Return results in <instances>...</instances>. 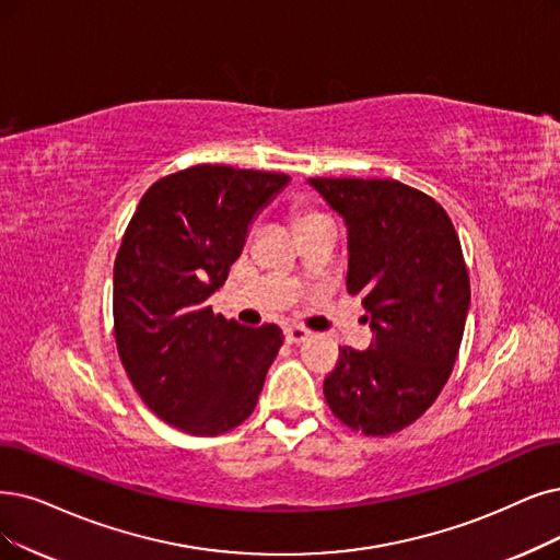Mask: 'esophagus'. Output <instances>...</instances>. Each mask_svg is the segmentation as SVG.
Instances as JSON below:
<instances>
[{
  "mask_svg": "<svg viewBox=\"0 0 560 560\" xmlns=\"http://www.w3.org/2000/svg\"><path fill=\"white\" fill-rule=\"evenodd\" d=\"M310 330L305 326H287L284 328V340L289 345H299V342H305L310 338Z\"/></svg>",
  "mask_w": 560,
  "mask_h": 560,
  "instance_id": "obj_1",
  "label": "esophagus"
}]
</instances>
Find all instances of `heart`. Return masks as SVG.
<instances>
[{
  "label": "heart",
  "mask_w": 560,
  "mask_h": 560,
  "mask_svg": "<svg viewBox=\"0 0 560 560\" xmlns=\"http://www.w3.org/2000/svg\"><path fill=\"white\" fill-rule=\"evenodd\" d=\"M315 218H319V213L315 211H296V225H303V222L315 220Z\"/></svg>",
  "instance_id": "obj_1"
}]
</instances>
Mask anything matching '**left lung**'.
Masks as SVG:
<instances>
[{
  "label": "left lung",
  "instance_id": "8db88e82",
  "mask_svg": "<svg viewBox=\"0 0 560 560\" xmlns=\"http://www.w3.org/2000/svg\"><path fill=\"white\" fill-rule=\"evenodd\" d=\"M349 228V294L374 340L340 347L324 378L330 411L365 436H388L428 411L457 361L471 284L443 207L395 178H307Z\"/></svg>",
  "mask_w": 560,
  "mask_h": 560
}]
</instances>
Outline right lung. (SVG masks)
<instances>
[{
    "instance_id": "right-lung-1",
    "label": "right lung",
    "mask_w": 560,
    "mask_h": 560,
    "mask_svg": "<svg viewBox=\"0 0 560 560\" xmlns=\"http://www.w3.org/2000/svg\"><path fill=\"white\" fill-rule=\"evenodd\" d=\"M287 174L195 165L159 178L132 213L115 259V340L144 405L197 436L248 418L282 330L213 315L255 213Z\"/></svg>"
}]
</instances>
